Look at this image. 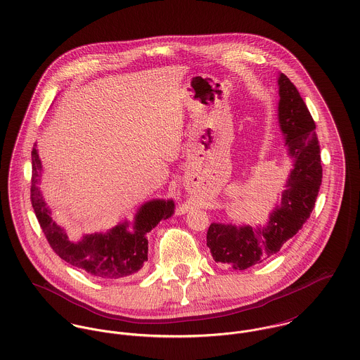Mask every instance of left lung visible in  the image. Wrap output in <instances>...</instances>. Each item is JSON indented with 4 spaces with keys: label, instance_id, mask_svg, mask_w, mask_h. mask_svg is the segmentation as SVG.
Wrapping results in <instances>:
<instances>
[{
    "label": "left lung",
    "instance_id": "obj_1",
    "mask_svg": "<svg viewBox=\"0 0 360 360\" xmlns=\"http://www.w3.org/2000/svg\"><path fill=\"white\" fill-rule=\"evenodd\" d=\"M278 123L294 167L288 176L280 205L270 213L266 227L212 223L206 245L214 262L245 270L277 254L283 244L304 226L314 207L321 186L320 147L316 124L297 87L280 73Z\"/></svg>",
    "mask_w": 360,
    "mask_h": 360
}]
</instances>
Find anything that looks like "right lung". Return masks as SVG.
Here are the masks:
<instances>
[{"instance_id":"1","label":"right lung","mask_w":360,"mask_h":360,"mask_svg":"<svg viewBox=\"0 0 360 360\" xmlns=\"http://www.w3.org/2000/svg\"><path fill=\"white\" fill-rule=\"evenodd\" d=\"M36 144L32 151V188L30 200L40 227L53 252L65 262L83 269L98 278H120L137 273L148 260L150 233L162 220L174 212L172 200H154L141 206L134 217L133 231L129 223H120L108 233L87 234L83 240L73 243L66 233L52 220L51 210L37 187L41 176V162Z\"/></svg>"}]
</instances>
